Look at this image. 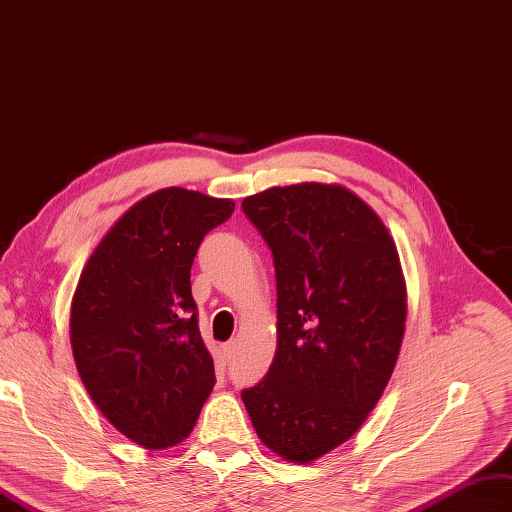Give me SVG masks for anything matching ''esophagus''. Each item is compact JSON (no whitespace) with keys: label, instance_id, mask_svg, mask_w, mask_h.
Masks as SVG:
<instances>
[{"label":"esophagus","instance_id":"34e87169","mask_svg":"<svg viewBox=\"0 0 512 512\" xmlns=\"http://www.w3.org/2000/svg\"><path fill=\"white\" fill-rule=\"evenodd\" d=\"M235 350H238V346H235V342L222 344V355H225L227 359H233V357H235Z\"/></svg>","mask_w":512,"mask_h":512}]
</instances>
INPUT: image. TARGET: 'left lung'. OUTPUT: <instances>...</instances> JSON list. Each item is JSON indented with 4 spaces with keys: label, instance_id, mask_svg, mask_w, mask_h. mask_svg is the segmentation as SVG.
I'll use <instances>...</instances> for the list:
<instances>
[{
    "label": "left lung",
    "instance_id": "obj_1",
    "mask_svg": "<svg viewBox=\"0 0 512 512\" xmlns=\"http://www.w3.org/2000/svg\"><path fill=\"white\" fill-rule=\"evenodd\" d=\"M242 209L272 251L279 335L242 402L272 452L309 463L355 435L389 383L406 322L398 251L342 186L270 188Z\"/></svg>",
    "mask_w": 512,
    "mask_h": 512
}]
</instances>
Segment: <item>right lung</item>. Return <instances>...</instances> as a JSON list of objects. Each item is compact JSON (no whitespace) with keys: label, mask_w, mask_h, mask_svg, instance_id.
Instances as JSON below:
<instances>
[{"label":"right lung","mask_w":512,"mask_h":512,"mask_svg":"<svg viewBox=\"0 0 512 512\" xmlns=\"http://www.w3.org/2000/svg\"><path fill=\"white\" fill-rule=\"evenodd\" d=\"M233 209L229 199L183 188L155 192L116 222L77 283V372L110 424L147 450L186 439L216 385L190 268Z\"/></svg>","instance_id":"right-lung-1"}]
</instances>
